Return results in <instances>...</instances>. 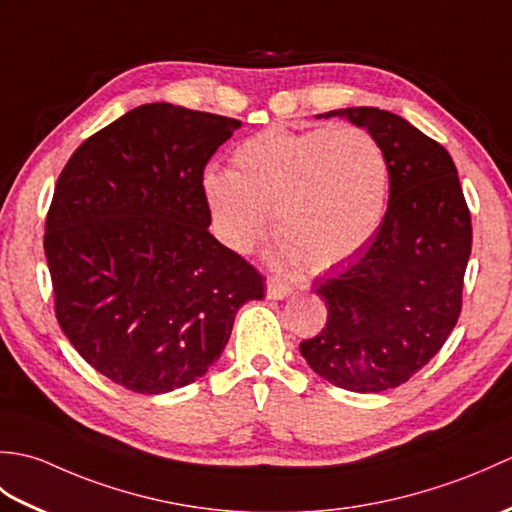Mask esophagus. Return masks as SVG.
Instances as JSON below:
<instances>
[{"label": "esophagus", "instance_id": "1", "mask_svg": "<svg viewBox=\"0 0 512 512\" xmlns=\"http://www.w3.org/2000/svg\"><path fill=\"white\" fill-rule=\"evenodd\" d=\"M266 295H268V299H286V297H290L292 295V288L290 286H286V284H281L279 279H268L266 281Z\"/></svg>", "mask_w": 512, "mask_h": 512}]
</instances>
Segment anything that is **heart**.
<instances>
[{
	"mask_svg": "<svg viewBox=\"0 0 512 512\" xmlns=\"http://www.w3.org/2000/svg\"><path fill=\"white\" fill-rule=\"evenodd\" d=\"M231 162L204 173L202 195L215 235L235 253L255 248L273 213V262L325 270L356 255L385 217L389 162L365 129L268 127Z\"/></svg>",
	"mask_w": 512,
	"mask_h": 512,
	"instance_id": "obj_1",
	"label": "heart"
}]
</instances>
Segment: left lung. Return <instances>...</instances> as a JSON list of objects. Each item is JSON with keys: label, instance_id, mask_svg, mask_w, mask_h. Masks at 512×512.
Returning <instances> with one entry per match:
<instances>
[{"label": "left lung", "instance_id": "left-lung-1", "mask_svg": "<svg viewBox=\"0 0 512 512\" xmlns=\"http://www.w3.org/2000/svg\"><path fill=\"white\" fill-rule=\"evenodd\" d=\"M332 116L367 129L383 147L389 202L372 239L314 288L328 323L299 350L328 383L378 394L407 383L458 323L471 213L449 151L405 118L378 107L317 114Z\"/></svg>", "mask_w": 512, "mask_h": 512}]
</instances>
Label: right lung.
I'll use <instances>...</instances> for the list:
<instances>
[{"instance_id": "right-lung-1", "label": "right lung", "mask_w": 512, "mask_h": 512, "mask_svg": "<svg viewBox=\"0 0 512 512\" xmlns=\"http://www.w3.org/2000/svg\"><path fill=\"white\" fill-rule=\"evenodd\" d=\"M242 121L147 103L63 167L46 220L54 310L74 350L116 385L167 394L222 356L264 277L209 233L206 162Z\"/></svg>"}]
</instances>
